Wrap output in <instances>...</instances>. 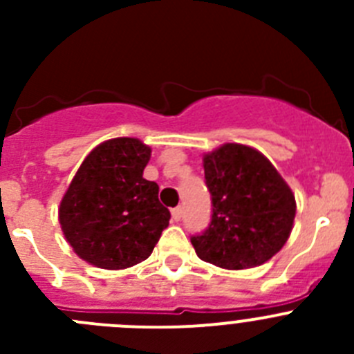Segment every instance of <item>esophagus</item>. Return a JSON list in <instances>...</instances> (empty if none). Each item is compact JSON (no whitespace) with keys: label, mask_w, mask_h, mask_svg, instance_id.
Here are the masks:
<instances>
[{"label":"esophagus","mask_w":354,"mask_h":354,"mask_svg":"<svg viewBox=\"0 0 354 354\" xmlns=\"http://www.w3.org/2000/svg\"><path fill=\"white\" fill-rule=\"evenodd\" d=\"M183 212H184L183 205H177V207L171 209V218H174L175 221H179L180 218H183Z\"/></svg>","instance_id":"esophagus-1"}]
</instances>
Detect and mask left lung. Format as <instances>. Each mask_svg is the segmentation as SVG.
Returning a JSON list of instances; mask_svg holds the SVG:
<instances>
[{"label":"left lung","mask_w":354,"mask_h":354,"mask_svg":"<svg viewBox=\"0 0 354 354\" xmlns=\"http://www.w3.org/2000/svg\"><path fill=\"white\" fill-rule=\"evenodd\" d=\"M211 223L192 236L202 261L225 270H248L282 250L292 230L296 200L268 158L239 143L204 156Z\"/></svg>","instance_id":"obj_1"}]
</instances>
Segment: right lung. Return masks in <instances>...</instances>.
Segmentation results:
<instances>
[{"instance_id": "right-lung-1", "label": "right lung", "mask_w": 354, "mask_h": 354, "mask_svg": "<svg viewBox=\"0 0 354 354\" xmlns=\"http://www.w3.org/2000/svg\"><path fill=\"white\" fill-rule=\"evenodd\" d=\"M150 147L136 138L97 145L81 162L62 198L65 239L83 261L102 270H126L149 257L170 211L159 186L143 179Z\"/></svg>"}]
</instances>
